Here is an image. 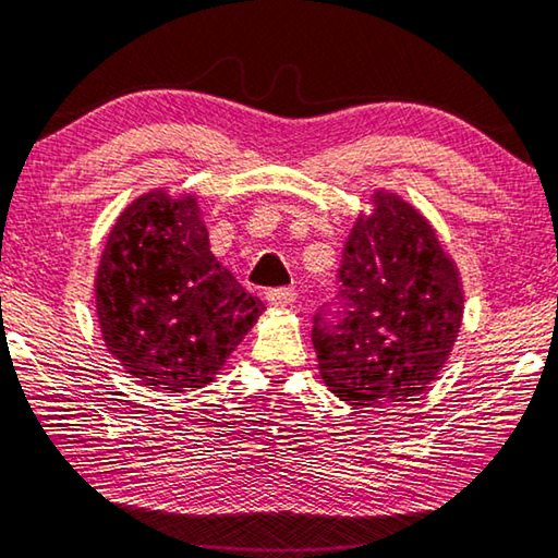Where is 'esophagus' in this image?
I'll return each instance as SVG.
<instances>
[{"mask_svg":"<svg viewBox=\"0 0 558 558\" xmlns=\"http://www.w3.org/2000/svg\"><path fill=\"white\" fill-rule=\"evenodd\" d=\"M267 301L277 308H287L296 301V291L294 289H269Z\"/></svg>","mask_w":558,"mask_h":558,"instance_id":"obj_1","label":"esophagus"}]
</instances>
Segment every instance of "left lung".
I'll return each instance as SVG.
<instances>
[{"label": "left lung", "instance_id": "left-lung-1", "mask_svg": "<svg viewBox=\"0 0 558 558\" xmlns=\"http://www.w3.org/2000/svg\"><path fill=\"white\" fill-rule=\"evenodd\" d=\"M341 318L318 314V373L355 408L408 403L430 388L458 343L464 287L435 227L396 190L376 187L351 227Z\"/></svg>", "mask_w": 558, "mask_h": 558}]
</instances>
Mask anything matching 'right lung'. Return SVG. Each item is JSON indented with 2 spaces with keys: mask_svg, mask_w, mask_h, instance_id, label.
<instances>
[{
  "mask_svg": "<svg viewBox=\"0 0 558 558\" xmlns=\"http://www.w3.org/2000/svg\"><path fill=\"white\" fill-rule=\"evenodd\" d=\"M106 351L141 386L170 392L217 380L264 306L209 252L195 193H143L116 217L96 269Z\"/></svg>",
  "mask_w": 558,
  "mask_h": 558,
  "instance_id": "add662e5",
  "label": "right lung"
}]
</instances>
